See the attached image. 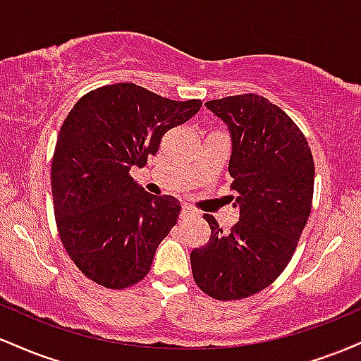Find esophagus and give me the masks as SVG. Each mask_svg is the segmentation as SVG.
<instances>
[{
  "label": "esophagus",
  "instance_id": "obj_1",
  "mask_svg": "<svg viewBox=\"0 0 361 361\" xmlns=\"http://www.w3.org/2000/svg\"><path fill=\"white\" fill-rule=\"evenodd\" d=\"M195 215H197V212H195V210H193L190 205H183V207H181V214H180L181 219L195 217Z\"/></svg>",
  "mask_w": 361,
  "mask_h": 361
}]
</instances>
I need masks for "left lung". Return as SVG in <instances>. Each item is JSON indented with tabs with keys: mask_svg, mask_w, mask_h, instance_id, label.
<instances>
[{
	"mask_svg": "<svg viewBox=\"0 0 361 361\" xmlns=\"http://www.w3.org/2000/svg\"><path fill=\"white\" fill-rule=\"evenodd\" d=\"M205 106L229 127L239 221L226 234L205 214L212 234L190 261L202 292L239 300L271 285L292 259L312 207L314 159L297 123L268 98L235 94Z\"/></svg>",
	"mask_w": 361,
	"mask_h": 361,
	"instance_id": "obj_1",
	"label": "left lung"
}]
</instances>
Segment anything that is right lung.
Returning <instances> with one entry per match:
<instances>
[{"mask_svg":"<svg viewBox=\"0 0 361 361\" xmlns=\"http://www.w3.org/2000/svg\"><path fill=\"white\" fill-rule=\"evenodd\" d=\"M200 106L117 82L86 93L66 117L52 157L54 214L62 246L94 283L127 288L151 270L181 205L147 193L130 168H142Z\"/></svg>","mask_w":361,"mask_h":361,"instance_id":"right-lung-1","label":"right lung"}]
</instances>
